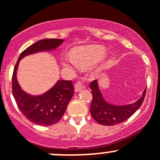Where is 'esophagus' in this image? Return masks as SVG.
Segmentation results:
<instances>
[{
    "mask_svg": "<svg viewBox=\"0 0 160 160\" xmlns=\"http://www.w3.org/2000/svg\"><path fill=\"white\" fill-rule=\"evenodd\" d=\"M83 88V85L81 82H77V83L75 84V92H78L80 91H81L82 89Z\"/></svg>",
    "mask_w": 160,
    "mask_h": 160,
    "instance_id": "esophagus-1",
    "label": "esophagus"
}]
</instances>
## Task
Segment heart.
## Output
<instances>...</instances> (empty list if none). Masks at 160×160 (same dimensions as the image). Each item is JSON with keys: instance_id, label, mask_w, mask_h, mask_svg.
Instances as JSON below:
<instances>
[{"instance_id": "heart-1", "label": "heart", "mask_w": 160, "mask_h": 160, "mask_svg": "<svg viewBox=\"0 0 160 160\" xmlns=\"http://www.w3.org/2000/svg\"><path fill=\"white\" fill-rule=\"evenodd\" d=\"M104 53L105 49L102 46H84L76 50L72 55V58H67L65 65L73 69L78 67L88 68L100 59Z\"/></svg>"}]
</instances>
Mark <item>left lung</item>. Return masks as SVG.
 Masks as SVG:
<instances>
[{"instance_id":"1","label":"left lung","mask_w":160,"mask_h":160,"mask_svg":"<svg viewBox=\"0 0 160 160\" xmlns=\"http://www.w3.org/2000/svg\"><path fill=\"white\" fill-rule=\"evenodd\" d=\"M90 88L93 96L90 107L91 114L98 123L103 125H117L127 120L142 105L146 94L145 89L141 98L134 103L117 106L109 103L104 99L97 80L91 83Z\"/></svg>"}]
</instances>
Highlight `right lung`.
<instances>
[{
    "label": "right lung",
    "instance_id": "1",
    "mask_svg": "<svg viewBox=\"0 0 160 160\" xmlns=\"http://www.w3.org/2000/svg\"><path fill=\"white\" fill-rule=\"evenodd\" d=\"M64 42L58 38L39 40L23 50L19 55L12 74V94L16 104L28 120L38 125H51L59 122L74 94L72 80H58L48 92L40 95H31L20 88L16 78L19 61L28 55L55 50Z\"/></svg>",
    "mask_w": 160,
    "mask_h": 160
}]
</instances>
